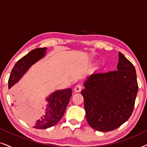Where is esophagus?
Here are the masks:
<instances>
[{
  "mask_svg": "<svg viewBox=\"0 0 147 147\" xmlns=\"http://www.w3.org/2000/svg\"><path fill=\"white\" fill-rule=\"evenodd\" d=\"M82 86L80 85V84H78V85L76 86V87L74 88V91L76 92H79L82 90Z\"/></svg>",
  "mask_w": 147,
  "mask_h": 147,
  "instance_id": "obj_1",
  "label": "esophagus"
}]
</instances>
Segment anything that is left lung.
I'll list each match as a JSON object with an SVG mask.
<instances>
[{
    "mask_svg": "<svg viewBox=\"0 0 147 147\" xmlns=\"http://www.w3.org/2000/svg\"><path fill=\"white\" fill-rule=\"evenodd\" d=\"M118 57V70L92 74L81 92L88 124L100 132L121 126L134 107L138 89L136 69L120 52Z\"/></svg>",
    "mask_w": 147,
    "mask_h": 147,
    "instance_id": "obj_1",
    "label": "left lung"
}]
</instances>
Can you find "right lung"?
Instances as JSON below:
<instances>
[{
  "mask_svg": "<svg viewBox=\"0 0 147 147\" xmlns=\"http://www.w3.org/2000/svg\"><path fill=\"white\" fill-rule=\"evenodd\" d=\"M47 48H37L32 50L17 62L10 75L9 88L19 81L30 67L46 54ZM72 95L71 88L56 90L46 98V105L43 114L36 121L33 127L38 129H46L55 126L63 117L69 99Z\"/></svg>",
  "mask_w": 147,
  "mask_h": 147,
  "instance_id": "add662e5",
  "label": "right lung"
}]
</instances>
